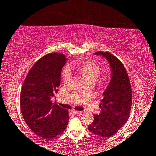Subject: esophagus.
I'll return each instance as SVG.
<instances>
[{"mask_svg":"<svg viewBox=\"0 0 156 156\" xmlns=\"http://www.w3.org/2000/svg\"><path fill=\"white\" fill-rule=\"evenodd\" d=\"M71 112L73 114H75V115H81V114H82V112H78V111H76V110H73Z\"/></svg>","mask_w":156,"mask_h":156,"instance_id":"1","label":"esophagus"}]
</instances>
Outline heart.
<instances>
[{"label": "heart", "instance_id": "obj_1", "mask_svg": "<svg viewBox=\"0 0 156 156\" xmlns=\"http://www.w3.org/2000/svg\"><path fill=\"white\" fill-rule=\"evenodd\" d=\"M74 67L77 69L79 73L83 76L87 83L90 81L95 82L101 73L100 66L93 61H84L78 65L74 66ZM71 67L66 66L63 70L62 78L64 83H67L71 78Z\"/></svg>", "mask_w": 156, "mask_h": 156}]
</instances>
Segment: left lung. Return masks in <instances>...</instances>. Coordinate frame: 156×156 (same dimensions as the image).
Segmentation results:
<instances>
[{
  "mask_svg": "<svg viewBox=\"0 0 156 156\" xmlns=\"http://www.w3.org/2000/svg\"><path fill=\"white\" fill-rule=\"evenodd\" d=\"M108 61L111 69V79L102 93L101 111L94 115V121L88 130L98 136L109 138L115 135L126 124L131 107V87L128 73L124 65L109 52L98 51Z\"/></svg>",
  "mask_w": 156,
  "mask_h": 156,
  "instance_id": "8db88e82",
  "label": "left lung"
}]
</instances>
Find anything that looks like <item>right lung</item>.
<instances>
[{
	"mask_svg": "<svg viewBox=\"0 0 156 156\" xmlns=\"http://www.w3.org/2000/svg\"><path fill=\"white\" fill-rule=\"evenodd\" d=\"M68 59L64 54H48L33 65L24 81L20 108L31 130L43 139L62 133L69 120L66 109L51 102L61 83V73Z\"/></svg>",
	"mask_w": 156,
	"mask_h": 156,
	"instance_id": "right-lung-1",
	"label": "right lung"
}]
</instances>
